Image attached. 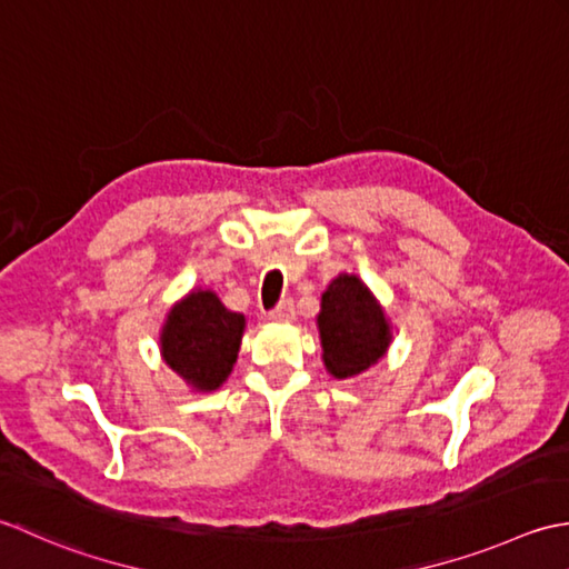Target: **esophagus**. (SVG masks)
Instances as JSON below:
<instances>
[{"instance_id": "1", "label": "esophagus", "mask_w": 569, "mask_h": 569, "mask_svg": "<svg viewBox=\"0 0 569 569\" xmlns=\"http://www.w3.org/2000/svg\"><path fill=\"white\" fill-rule=\"evenodd\" d=\"M268 317L277 323H289L295 319V301L292 299H282L280 305L268 311Z\"/></svg>"}]
</instances>
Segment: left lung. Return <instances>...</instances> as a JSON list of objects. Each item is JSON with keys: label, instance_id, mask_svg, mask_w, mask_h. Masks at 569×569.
I'll list each match as a JSON object with an SVG mask.
<instances>
[{"label": "left lung", "instance_id": "left-lung-1", "mask_svg": "<svg viewBox=\"0 0 569 569\" xmlns=\"http://www.w3.org/2000/svg\"><path fill=\"white\" fill-rule=\"evenodd\" d=\"M323 366L333 378H353L376 366L392 341L386 311L356 274H339L321 295L317 317Z\"/></svg>", "mask_w": 569, "mask_h": 569}]
</instances>
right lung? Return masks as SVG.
Instances as JSON below:
<instances>
[{
    "instance_id": "1",
    "label": "right lung",
    "mask_w": 569,
    "mask_h": 569,
    "mask_svg": "<svg viewBox=\"0 0 569 569\" xmlns=\"http://www.w3.org/2000/svg\"><path fill=\"white\" fill-rule=\"evenodd\" d=\"M246 317L223 307L211 289H193L171 307L159 333L164 363L193 390L223 386L236 366Z\"/></svg>"
}]
</instances>
